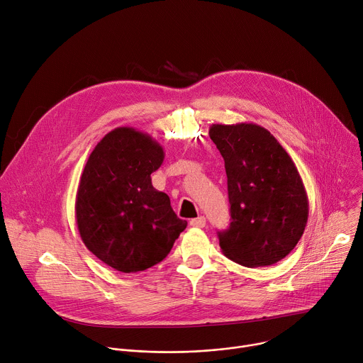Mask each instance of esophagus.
<instances>
[{"mask_svg": "<svg viewBox=\"0 0 363 363\" xmlns=\"http://www.w3.org/2000/svg\"><path fill=\"white\" fill-rule=\"evenodd\" d=\"M189 224H191V227H196V228H202V227H205V224H206V220H205V217H202V216H199V217H196V218H194V220H191V221H189Z\"/></svg>", "mask_w": 363, "mask_h": 363, "instance_id": "obj_1", "label": "esophagus"}]
</instances>
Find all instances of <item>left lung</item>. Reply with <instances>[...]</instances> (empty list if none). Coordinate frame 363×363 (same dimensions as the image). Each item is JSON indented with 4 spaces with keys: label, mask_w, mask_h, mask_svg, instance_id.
I'll list each match as a JSON object with an SVG mask.
<instances>
[{
    "label": "left lung",
    "mask_w": 363,
    "mask_h": 363,
    "mask_svg": "<svg viewBox=\"0 0 363 363\" xmlns=\"http://www.w3.org/2000/svg\"><path fill=\"white\" fill-rule=\"evenodd\" d=\"M224 158L231 224L218 233L223 254L244 267L276 264L301 238L308 199L290 155L255 123L210 128Z\"/></svg>",
    "instance_id": "obj_1"
}]
</instances>
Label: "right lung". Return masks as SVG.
<instances>
[{"instance_id":"add662e5","label":"right lung","mask_w":363,"mask_h":363,"mask_svg":"<svg viewBox=\"0 0 363 363\" xmlns=\"http://www.w3.org/2000/svg\"><path fill=\"white\" fill-rule=\"evenodd\" d=\"M165 158L150 135L116 128L93 149L76 195L82 241L100 262L122 273L162 262L186 228L169 196L155 189L150 174Z\"/></svg>"}]
</instances>
